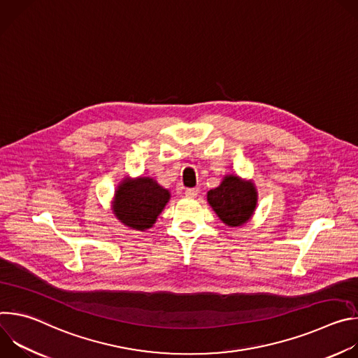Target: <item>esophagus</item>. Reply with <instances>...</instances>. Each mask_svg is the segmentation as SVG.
Masks as SVG:
<instances>
[{
	"mask_svg": "<svg viewBox=\"0 0 358 358\" xmlns=\"http://www.w3.org/2000/svg\"><path fill=\"white\" fill-rule=\"evenodd\" d=\"M198 192H199V188H187L185 189V196H188V198H195L196 195H198Z\"/></svg>",
	"mask_w": 358,
	"mask_h": 358,
	"instance_id": "obj_1",
	"label": "esophagus"
}]
</instances>
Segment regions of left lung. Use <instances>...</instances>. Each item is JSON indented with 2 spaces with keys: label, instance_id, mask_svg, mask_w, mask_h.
<instances>
[{
  "label": "left lung",
  "instance_id": "1",
  "mask_svg": "<svg viewBox=\"0 0 358 358\" xmlns=\"http://www.w3.org/2000/svg\"><path fill=\"white\" fill-rule=\"evenodd\" d=\"M207 201L227 227L236 228L253 217L258 206V189L252 180L227 174L217 188L207 192Z\"/></svg>",
  "mask_w": 358,
  "mask_h": 358
}]
</instances>
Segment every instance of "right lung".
I'll use <instances>...</instances> for the list:
<instances>
[{"instance_id": "right-lung-1", "label": "right lung", "mask_w": 358, "mask_h": 358, "mask_svg": "<svg viewBox=\"0 0 358 358\" xmlns=\"http://www.w3.org/2000/svg\"><path fill=\"white\" fill-rule=\"evenodd\" d=\"M171 194L151 177H124L112 201L115 217L127 228L145 231L156 224Z\"/></svg>"}]
</instances>
